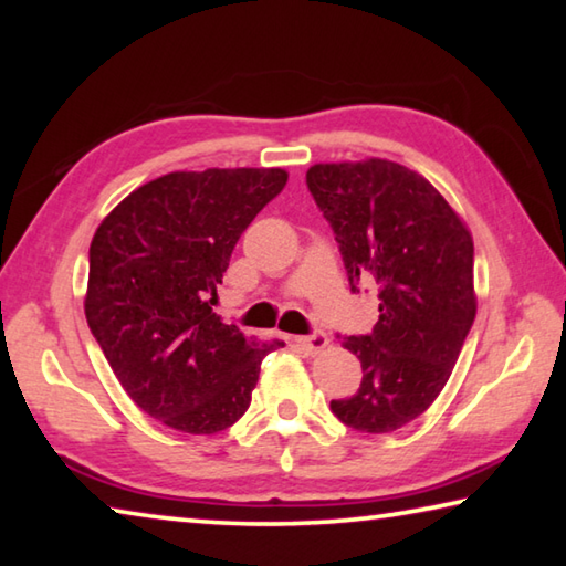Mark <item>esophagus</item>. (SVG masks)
Returning a JSON list of instances; mask_svg holds the SVG:
<instances>
[{"mask_svg": "<svg viewBox=\"0 0 566 566\" xmlns=\"http://www.w3.org/2000/svg\"><path fill=\"white\" fill-rule=\"evenodd\" d=\"M294 344L310 354H319L327 349L329 337L324 332H314V334H306V337H294Z\"/></svg>", "mask_w": 566, "mask_h": 566, "instance_id": "34e87169", "label": "esophagus"}]
</instances>
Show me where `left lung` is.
<instances>
[{"instance_id":"1","label":"left lung","mask_w":566,"mask_h":566,"mask_svg":"<svg viewBox=\"0 0 566 566\" xmlns=\"http://www.w3.org/2000/svg\"><path fill=\"white\" fill-rule=\"evenodd\" d=\"M306 187L334 229L352 292L364 276L379 284L375 329L342 342L361 361V385L329 407L357 432H395L439 397L472 329V234L424 177L397 161L314 165Z\"/></svg>"}]
</instances>
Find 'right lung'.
<instances>
[{"mask_svg":"<svg viewBox=\"0 0 566 566\" xmlns=\"http://www.w3.org/2000/svg\"><path fill=\"white\" fill-rule=\"evenodd\" d=\"M286 171H169L102 219L90 247L87 324L134 405L177 432L217 434L244 415L282 342L244 337L212 312L217 284Z\"/></svg>","mask_w":566,"mask_h":566,"instance_id":"right-lung-1","label":"right lung"}]
</instances>
